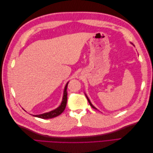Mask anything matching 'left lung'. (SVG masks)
Returning <instances> with one entry per match:
<instances>
[{"mask_svg":"<svg viewBox=\"0 0 153 153\" xmlns=\"http://www.w3.org/2000/svg\"><path fill=\"white\" fill-rule=\"evenodd\" d=\"M85 96H86V95H85ZM86 97H87V100H88V101H89V104H90V105H91V106H92V108H94V109H96V110H97V108H96V107H94V106H93V105H92V103H91V101H90V100H89V98H87V96H86Z\"/></svg>","mask_w":153,"mask_h":153,"instance_id":"left-lung-1","label":"left lung"}]
</instances>
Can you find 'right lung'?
Instances as JSON below:
<instances>
[{"mask_svg": "<svg viewBox=\"0 0 153 153\" xmlns=\"http://www.w3.org/2000/svg\"><path fill=\"white\" fill-rule=\"evenodd\" d=\"M68 82L66 84L65 88H64V94H63V98H62V101L61 102V105H60L58 108H57L56 109H55L53 110L50 111L49 112H47L45 114H39V115H33V116L34 117H37L39 118H41V119H52L53 117H55L58 116L60 114H61L63 111L66 108V103H67V87H68Z\"/></svg>", "mask_w": 153, "mask_h": 153, "instance_id": "add662e5", "label": "right lung"}]
</instances>
